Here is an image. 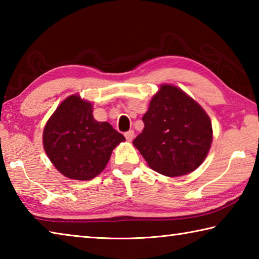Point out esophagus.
Here are the masks:
<instances>
[{
    "label": "esophagus",
    "mask_w": 259,
    "mask_h": 259,
    "mask_svg": "<svg viewBox=\"0 0 259 259\" xmlns=\"http://www.w3.org/2000/svg\"><path fill=\"white\" fill-rule=\"evenodd\" d=\"M124 136H125V138H126V140H128V142H131V140H133L134 137H135V131L134 130L126 131Z\"/></svg>",
    "instance_id": "1"
}]
</instances>
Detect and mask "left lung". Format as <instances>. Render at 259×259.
<instances>
[{
  "label": "left lung",
  "instance_id": "1",
  "mask_svg": "<svg viewBox=\"0 0 259 259\" xmlns=\"http://www.w3.org/2000/svg\"><path fill=\"white\" fill-rule=\"evenodd\" d=\"M143 122V133L133 143L154 171L183 176L194 171L207 157L212 143L211 120L179 88L161 84Z\"/></svg>",
  "mask_w": 259,
  "mask_h": 259
}]
</instances>
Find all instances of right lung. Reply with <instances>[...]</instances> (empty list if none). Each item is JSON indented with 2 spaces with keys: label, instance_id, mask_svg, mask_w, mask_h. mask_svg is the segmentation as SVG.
<instances>
[{
  "label": "right lung",
  "instance_id": "right-lung-1",
  "mask_svg": "<svg viewBox=\"0 0 259 259\" xmlns=\"http://www.w3.org/2000/svg\"><path fill=\"white\" fill-rule=\"evenodd\" d=\"M93 104L72 95L57 107L43 130V147L65 177L90 181L103 171L124 136L108 122H98Z\"/></svg>",
  "mask_w": 259,
  "mask_h": 259
}]
</instances>
